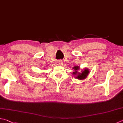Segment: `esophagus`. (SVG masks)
<instances>
[{
  "instance_id": "1",
  "label": "esophagus",
  "mask_w": 123,
  "mask_h": 123,
  "mask_svg": "<svg viewBox=\"0 0 123 123\" xmlns=\"http://www.w3.org/2000/svg\"><path fill=\"white\" fill-rule=\"evenodd\" d=\"M62 61H59L58 62V64L59 65H61L62 64Z\"/></svg>"
}]
</instances>
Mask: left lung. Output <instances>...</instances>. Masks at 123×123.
Returning <instances> with one entry per match:
<instances>
[{
  "instance_id": "8db88e82",
  "label": "left lung",
  "mask_w": 123,
  "mask_h": 123,
  "mask_svg": "<svg viewBox=\"0 0 123 123\" xmlns=\"http://www.w3.org/2000/svg\"><path fill=\"white\" fill-rule=\"evenodd\" d=\"M74 69V72H73L72 74L75 76L74 78L76 79H78L79 80H82L85 79L87 77L89 73V70L88 68H84L81 71V72H79L80 67L78 66H74L73 68Z\"/></svg>"
}]
</instances>
